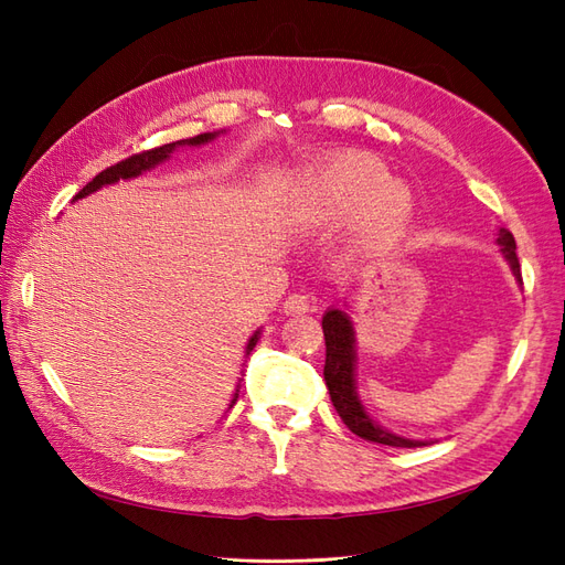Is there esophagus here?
<instances>
[{
	"instance_id": "1",
	"label": "esophagus",
	"mask_w": 565,
	"mask_h": 565,
	"mask_svg": "<svg viewBox=\"0 0 565 565\" xmlns=\"http://www.w3.org/2000/svg\"><path fill=\"white\" fill-rule=\"evenodd\" d=\"M311 309H313V299H311V295H306V292H292V295H289V297L285 299V303H282V311H285L287 316L309 313Z\"/></svg>"
}]
</instances>
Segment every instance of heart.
Listing matches in <instances>:
<instances>
[{
	"label": "heart",
	"instance_id": "1",
	"mask_svg": "<svg viewBox=\"0 0 565 565\" xmlns=\"http://www.w3.org/2000/svg\"><path fill=\"white\" fill-rule=\"evenodd\" d=\"M311 204L328 212L351 214L370 204V226L374 233L398 228L413 212V195L405 185L391 183L386 167L365 156L337 160L311 177Z\"/></svg>",
	"mask_w": 565,
	"mask_h": 565
}]
</instances>
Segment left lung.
<instances>
[{
  "label": "left lung",
  "instance_id": "8db88e82",
  "mask_svg": "<svg viewBox=\"0 0 565 565\" xmlns=\"http://www.w3.org/2000/svg\"><path fill=\"white\" fill-rule=\"evenodd\" d=\"M498 243L502 245V252L507 262L514 268V276L521 280V264L516 256V241L507 228L500 231ZM322 334H324V384H328L332 405L339 413L341 422H344L349 429L372 443H382V446L391 448H419L426 446L424 440H409L401 438L396 434H388L382 429L380 424H374L355 396L353 386V363H355V351H353V324L344 311H328L322 316Z\"/></svg>",
  "mask_w": 565,
  "mask_h": 565
}]
</instances>
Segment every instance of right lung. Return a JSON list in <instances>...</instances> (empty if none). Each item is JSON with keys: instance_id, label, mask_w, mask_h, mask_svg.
I'll return each instance as SVG.
<instances>
[{"instance_id": "right-lung-1", "label": "right lung", "mask_w": 565, "mask_h": 565, "mask_svg": "<svg viewBox=\"0 0 565 565\" xmlns=\"http://www.w3.org/2000/svg\"><path fill=\"white\" fill-rule=\"evenodd\" d=\"M210 139H214V134H198V136H193V139L177 141V143H164V146H158V148L141 150V152H134V156H129L127 160L117 162V164H113V167L104 169V172H100V174H96V177H94V181H89L87 185H84L82 191H79L75 198H84V195H89V193L98 191L100 185H106V183H115V181H119V179H131V177H139L141 172H146V169L156 167L158 162L167 160V158H169V152H172V150H174L179 143H188V146H200V143L210 141ZM254 347H256V334L249 339V344H247V355H249V351H252ZM235 401H237V393H235V396H233V403H235Z\"/></svg>"}]
</instances>
